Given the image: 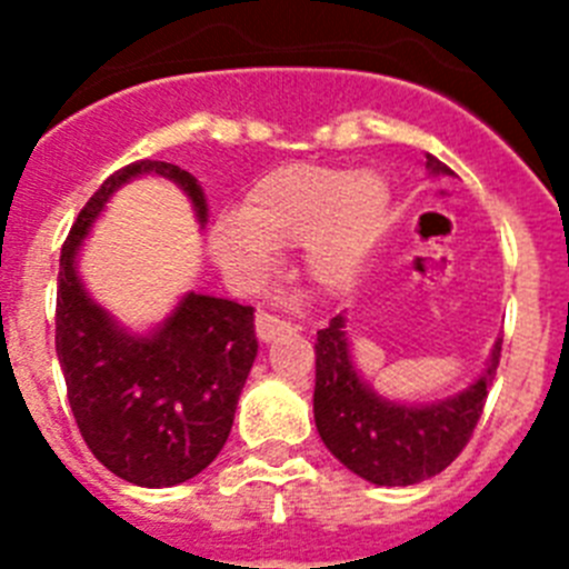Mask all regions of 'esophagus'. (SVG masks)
I'll return each instance as SVG.
<instances>
[{"mask_svg": "<svg viewBox=\"0 0 569 569\" xmlns=\"http://www.w3.org/2000/svg\"><path fill=\"white\" fill-rule=\"evenodd\" d=\"M264 299H268V308L256 316V336L261 341H276L284 330H290V321L284 316L301 313L305 301H301L299 290L288 288H273Z\"/></svg>", "mask_w": 569, "mask_h": 569, "instance_id": "1", "label": "esophagus"}]
</instances>
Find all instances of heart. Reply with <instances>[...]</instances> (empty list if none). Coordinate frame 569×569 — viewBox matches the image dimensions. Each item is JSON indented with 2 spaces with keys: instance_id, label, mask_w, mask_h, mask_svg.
Listing matches in <instances>:
<instances>
[{
  "instance_id": "obj_1",
  "label": "heart",
  "mask_w": 569,
  "mask_h": 569,
  "mask_svg": "<svg viewBox=\"0 0 569 569\" xmlns=\"http://www.w3.org/2000/svg\"><path fill=\"white\" fill-rule=\"evenodd\" d=\"M387 210L379 176L350 168L284 164L248 190L241 213L210 230V250L233 273L259 279L276 248H308L310 273L325 288H350Z\"/></svg>"
}]
</instances>
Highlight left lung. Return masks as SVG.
<instances>
[{
    "instance_id": "obj_1",
    "label": "left lung",
    "mask_w": 569,
    "mask_h": 569,
    "mask_svg": "<svg viewBox=\"0 0 569 569\" xmlns=\"http://www.w3.org/2000/svg\"><path fill=\"white\" fill-rule=\"evenodd\" d=\"M427 168L450 173L436 156H427ZM499 359L501 341L485 376L453 399L427 407L396 405L379 399L356 376L339 313L316 336L313 413L321 441L347 470L373 485H419L459 459L479 425Z\"/></svg>"
}]
</instances>
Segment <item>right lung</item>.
<instances>
[{"label": "right lung", "mask_w": 569, "mask_h": 569, "mask_svg": "<svg viewBox=\"0 0 569 569\" xmlns=\"http://www.w3.org/2000/svg\"><path fill=\"white\" fill-rule=\"evenodd\" d=\"M139 173L173 179L208 216L188 170L139 159L108 176L79 210L59 256L57 356L84 445L110 472L139 487L193 479L219 456L256 359L253 308L188 293L148 339L128 336L88 299L73 259L90 222L119 184Z\"/></svg>", "instance_id": "right-lung-1"}]
</instances>
